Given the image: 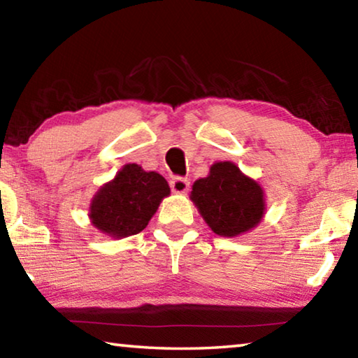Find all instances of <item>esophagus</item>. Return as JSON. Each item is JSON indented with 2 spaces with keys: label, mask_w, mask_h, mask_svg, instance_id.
<instances>
[{
  "label": "esophagus",
  "mask_w": 358,
  "mask_h": 358,
  "mask_svg": "<svg viewBox=\"0 0 358 358\" xmlns=\"http://www.w3.org/2000/svg\"><path fill=\"white\" fill-rule=\"evenodd\" d=\"M171 189L175 194H183L189 189V180L183 177H175L171 180Z\"/></svg>",
  "instance_id": "esophagus-1"
}]
</instances>
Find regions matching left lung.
<instances>
[{
	"label": "left lung",
	"mask_w": 358,
	"mask_h": 358,
	"mask_svg": "<svg viewBox=\"0 0 358 358\" xmlns=\"http://www.w3.org/2000/svg\"><path fill=\"white\" fill-rule=\"evenodd\" d=\"M191 199L211 230L222 237L248 232L265 210L262 187L232 162L211 166L208 177L194 183Z\"/></svg>",
	"instance_id": "obj_1"
}]
</instances>
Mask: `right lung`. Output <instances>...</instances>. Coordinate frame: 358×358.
<instances>
[{
    "instance_id": "obj_1",
    "label": "right lung",
    "mask_w": 358,
    "mask_h": 358,
    "mask_svg": "<svg viewBox=\"0 0 358 358\" xmlns=\"http://www.w3.org/2000/svg\"><path fill=\"white\" fill-rule=\"evenodd\" d=\"M169 192L171 187L159 173L145 172L137 164H126L113 181L96 194L90 217L107 235L129 237L147 227Z\"/></svg>"
}]
</instances>
